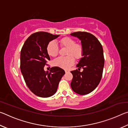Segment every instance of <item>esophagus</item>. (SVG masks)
Listing matches in <instances>:
<instances>
[{"mask_svg":"<svg viewBox=\"0 0 128 128\" xmlns=\"http://www.w3.org/2000/svg\"><path fill=\"white\" fill-rule=\"evenodd\" d=\"M65 72H66V73H67L68 72V70H65Z\"/></svg>","mask_w":128,"mask_h":128,"instance_id":"1","label":"esophagus"}]
</instances>
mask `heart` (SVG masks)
Instances as JSON below:
<instances>
[{"instance_id": "heart-1", "label": "heart", "mask_w": 128, "mask_h": 128, "mask_svg": "<svg viewBox=\"0 0 128 128\" xmlns=\"http://www.w3.org/2000/svg\"><path fill=\"white\" fill-rule=\"evenodd\" d=\"M60 46L66 48V57H59L54 60L52 65L63 69H68L74 62L76 60H80L83 56L84 48L81 44L76 43L73 38L65 36L59 40ZM46 51L49 56L56 57L59 54V48L55 41H50L47 45Z\"/></svg>"}]
</instances>
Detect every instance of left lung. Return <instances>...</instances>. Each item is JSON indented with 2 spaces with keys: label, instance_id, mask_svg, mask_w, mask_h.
<instances>
[{
  "label": "left lung",
  "instance_id": "left-lung-1",
  "mask_svg": "<svg viewBox=\"0 0 128 128\" xmlns=\"http://www.w3.org/2000/svg\"><path fill=\"white\" fill-rule=\"evenodd\" d=\"M81 40L84 48L83 57L77 65L78 70H72L73 78L70 86L73 92L86 95L95 89L102 77L104 59L101 43L95 36L85 32L71 33ZM80 68L84 69L82 72Z\"/></svg>",
  "mask_w": 128,
  "mask_h": 128
}]
</instances>
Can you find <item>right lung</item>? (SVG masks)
<instances>
[{
    "instance_id": "1",
    "label": "right lung",
    "mask_w": 128,
    "mask_h": 128,
    "mask_svg": "<svg viewBox=\"0 0 128 128\" xmlns=\"http://www.w3.org/2000/svg\"><path fill=\"white\" fill-rule=\"evenodd\" d=\"M59 36L36 32L28 37L21 50L20 69L25 83L32 92L42 98L55 94L65 74L63 69L58 66L52 67L50 72L44 70V66L50 60L47 45Z\"/></svg>"
}]
</instances>
